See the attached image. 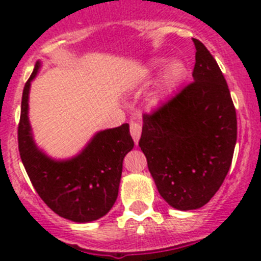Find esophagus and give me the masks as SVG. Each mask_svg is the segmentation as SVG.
I'll return each instance as SVG.
<instances>
[{"label":"esophagus","mask_w":261,"mask_h":261,"mask_svg":"<svg viewBox=\"0 0 261 261\" xmlns=\"http://www.w3.org/2000/svg\"><path fill=\"white\" fill-rule=\"evenodd\" d=\"M130 133H131V137H133V139H134L135 145H138L139 138H141V133H142V126H141V123L131 122L130 123Z\"/></svg>","instance_id":"obj_1"}]
</instances>
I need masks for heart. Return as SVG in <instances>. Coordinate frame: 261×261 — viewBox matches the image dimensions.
<instances>
[{
    "label": "heart",
    "instance_id": "b5f03b06",
    "mask_svg": "<svg viewBox=\"0 0 261 261\" xmlns=\"http://www.w3.org/2000/svg\"><path fill=\"white\" fill-rule=\"evenodd\" d=\"M165 62L164 58H157L153 61L151 67L157 69L161 67ZM187 77V66L181 59H172L165 65L161 80V94L172 93Z\"/></svg>",
    "mask_w": 261,
    "mask_h": 261
}]
</instances>
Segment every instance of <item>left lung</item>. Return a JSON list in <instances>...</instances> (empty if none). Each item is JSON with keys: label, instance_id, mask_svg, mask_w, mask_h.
Masks as SVG:
<instances>
[{"label": "left lung", "instance_id": "left-lung-1", "mask_svg": "<svg viewBox=\"0 0 261 261\" xmlns=\"http://www.w3.org/2000/svg\"><path fill=\"white\" fill-rule=\"evenodd\" d=\"M194 83L143 115L139 147L165 202L200 208L226 177L237 141V116L226 80L202 42L194 39Z\"/></svg>", "mask_w": 261, "mask_h": 261}]
</instances>
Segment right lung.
<instances>
[{
  "label": "right lung",
  "mask_w": 261,
  "mask_h": 261,
  "mask_svg": "<svg viewBox=\"0 0 261 261\" xmlns=\"http://www.w3.org/2000/svg\"><path fill=\"white\" fill-rule=\"evenodd\" d=\"M42 63L35 65L21 98L18 151L32 186L43 202L62 218L87 223L101 218L116 202L124 155L134 147L127 123L98 131L74 157L55 160L35 143L30 118L31 83Z\"/></svg>",
  "instance_id": "right-lung-1"
}]
</instances>
